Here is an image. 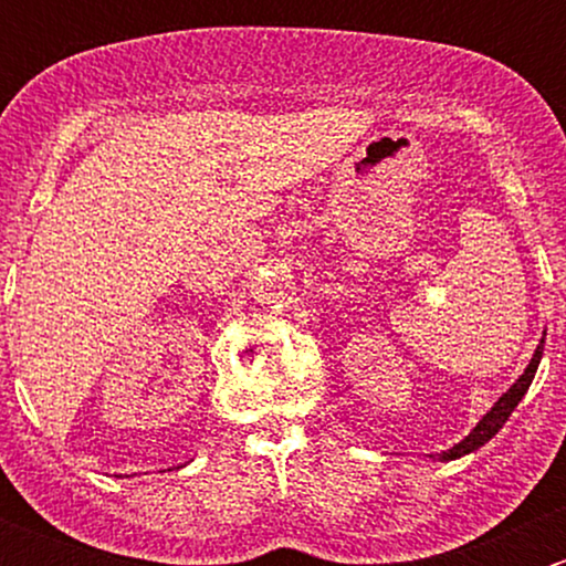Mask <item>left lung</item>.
Segmentation results:
<instances>
[{
  "label": "left lung",
  "instance_id": "8db88e82",
  "mask_svg": "<svg viewBox=\"0 0 566 566\" xmlns=\"http://www.w3.org/2000/svg\"><path fill=\"white\" fill-rule=\"evenodd\" d=\"M542 350H545V339H539V345H536L534 356H531L528 367L523 369L521 378H517L515 384H512L504 394H501L499 402H495L493 408H490L488 413H484L482 419L476 421V427H473V430L468 432V436L462 438L460 443H454L452 449H447V452H441V454H438V458H432V460L449 462V460L465 458V454H471V452H476V449H482L484 443H488L490 438H493L495 432H499L501 427L506 424V419H510L512 410L517 408V402H521V399L526 397L531 380H534V375H536V367H539V361H542Z\"/></svg>",
  "mask_w": 566,
  "mask_h": 566
}]
</instances>
